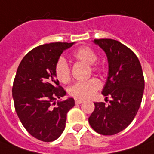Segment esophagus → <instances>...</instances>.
<instances>
[{
  "instance_id": "esophagus-1",
  "label": "esophagus",
  "mask_w": 154,
  "mask_h": 154,
  "mask_svg": "<svg viewBox=\"0 0 154 154\" xmlns=\"http://www.w3.org/2000/svg\"><path fill=\"white\" fill-rule=\"evenodd\" d=\"M82 102H83V100H80V99H76V100H75V103L77 104V105L82 104Z\"/></svg>"
}]
</instances>
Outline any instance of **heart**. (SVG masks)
I'll use <instances>...</instances> for the list:
<instances>
[{"label": "heart", "mask_w": 154, "mask_h": 154, "mask_svg": "<svg viewBox=\"0 0 154 154\" xmlns=\"http://www.w3.org/2000/svg\"><path fill=\"white\" fill-rule=\"evenodd\" d=\"M73 57L77 60L91 66L93 71L100 70V65L95 63L97 55L95 52L88 48L82 47L73 53ZM55 76L60 82L66 83L71 79V71L66 60L60 58L55 65ZM101 88V82L97 78H91L87 81H80L72 84L69 88V94L77 99H88L94 95V94Z\"/></svg>", "instance_id": "heart-1"}]
</instances>
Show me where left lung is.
<instances>
[{
	"instance_id": "8db88e82",
	"label": "left lung",
	"mask_w": 154,
	"mask_h": 154,
	"mask_svg": "<svg viewBox=\"0 0 154 154\" xmlns=\"http://www.w3.org/2000/svg\"><path fill=\"white\" fill-rule=\"evenodd\" d=\"M95 44L106 53L108 77L102 90L111 97L108 105L94 102L88 123L94 131L112 135L127 128L135 119L144 92V77L137 56L128 47L112 39H95Z\"/></svg>"
}]
</instances>
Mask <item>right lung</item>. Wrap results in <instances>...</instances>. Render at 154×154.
I'll list each match as a JSON object with an SVG mask.
<instances>
[{
	"mask_svg": "<svg viewBox=\"0 0 154 154\" xmlns=\"http://www.w3.org/2000/svg\"><path fill=\"white\" fill-rule=\"evenodd\" d=\"M74 42H52L30 50L19 64L13 85L15 111L25 130L42 141L58 139L66 128L73 98L52 103L66 94L55 76V65Z\"/></svg>",
	"mask_w": 154,
	"mask_h": 154,
	"instance_id": "1",
	"label": "right lung"
}]
</instances>
